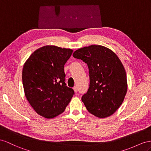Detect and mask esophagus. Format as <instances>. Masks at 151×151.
Masks as SVG:
<instances>
[{
  "label": "esophagus",
  "instance_id": "esophagus-1",
  "mask_svg": "<svg viewBox=\"0 0 151 151\" xmlns=\"http://www.w3.org/2000/svg\"><path fill=\"white\" fill-rule=\"evenodd\" d=\"M73 90H74L75 93H77V92H78V88H77L76 87H74V88H73Z\"/></svg>",
  "mask_w": 151,
  "mask_h": 151
}]
</instances>
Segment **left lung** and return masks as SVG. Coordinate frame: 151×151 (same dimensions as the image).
<instances>
[{
    "label": "left lung",
    "mask_w": 151,
    "mask_h": 151,
    "mask_svg": "<svg viewBox=\"0 0 151 151\" xmlns=\"http://www.w3.org/2000/svg\"><path fill=\"white\" fill-rule=\"evenodd\" d=\"M73 56L88 68L89 88L82 97L88 112L98 118L114 114L127 90L126 73L121 60L112 50L95 45L79 48Z\"/></svg>",
    "instance_id": "obj_1"
}]
</instances>
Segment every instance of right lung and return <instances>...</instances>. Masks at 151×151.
Here are the masks:
<instances>
[{"mask_svg":"<svg viewBox=\"0 0 151 151\" xmlns=\"http://www.w3.org/2000/svg\"><path fill=\"white\" fill-rule=\"evenodd\" d=\"M73 50L46 45L25 61L22 82L25 97L36 112L46 119L60 115L75 94L66 86L64 66Z\"/></svg>","mask_w":151,"mask_h":151,"instance_id":"1","label":"right lung"}]
</instances>
